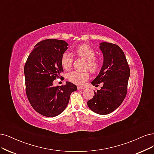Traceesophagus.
I'll return each mask as SVG.
<instances>
[{"instance_id": "esophagus-1", "label": "esophagus", "mask_w": 154, "mask_h": 154, "mask_svg": "<svg viewBox=\"0 0 154 154\" xmlns=\"http://www.w3.org/2000/svg\"><path fill=\"white\" fill-rule=\"evenodd\" d=\"M84 88H83V87H82V86H77V89L78 90H82V89H83Z\"/></svg>"}]
</instances>
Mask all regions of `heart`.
<instances>
[{
  "label": "heart",
  "instance_id": "1",
  "mask_svg": "<svg viewBox=\"0 0 154 154\" xmlns=\"http://www.w3.org/2000/svg\"><path fill=\"white\" fill-rule=\"evenodd\" d=\"M75 54L86 60V68L90 72L95 73L98 70L101 65V61L95 57L96 51L89 45L82 44L79 45L75 50ZM73 57L72 54L65 52L61 58V64L65 70H70L72 66ZM89 73L88 72L72 71L68 73V80L78 85L83 84L89 78Z\"/></svg>",
  "mask_w": 154,
  "mask_h": 154
}]
</instances>
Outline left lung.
Segmentation results:
<instances>
[{
  "label": "left lung",
  "instance_id": "obj_1",
  "mask_svg": "<svg viewBox=\"0 0 154 154\" xmlns=\"http://www.w3.org/2000/svg\"><path fill=\"white\" fill-rule=\"evenodd\" d=\"M100 44L103 64L98 75L91 83L97 87L103 82V86L100 90L94 91V95L88 101V106L96 113L106 115L117 109L126 98L130 68L119 45L109 42Z\"/></svg>",
  "mask_w": 154,
  "mask_h": 154
}]
</instances>
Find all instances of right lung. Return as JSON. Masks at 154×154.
Listing matches in <instances>:
<instances>
[{
  "label": "right lung",
  "mask_w": 154,
  "mask_h": 154,
  "mask_svg": "<svg viewBox=\"0 0 154 154\" xmlns=\"http://www.w3.org/2000/svg\"><path fill=\"white\" fill-rule=\"evenodd\" d=\"M68 44L63 40L45 39L36 44L24 67L26 94L33 109L45 117H53L63 112L76 85L70 82L61 86H53L63 72L62 54Z\"/></svg>",
  "instance_id": "add662e5"
}]
</instances>
